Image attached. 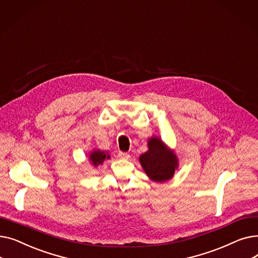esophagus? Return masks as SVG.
Wrapping results in <instances>:
<instances>
[{
    "label": "esophagus",
    "instance_id": "esophagus-1",
    "mask_svg": "<svg viewBox=\"0 0 258 258\" xmlns=\"http://www.w3.org/2000/svg\"><path fill=\"white\" fill-rule=\"evenodd\" d=\"M118 158L121 160H127L130 158V155L127 153H123V152H119L118 153Z\"/></svg>",
    "mask_w": 258,
    "mask_h": 258
}]
</instances>
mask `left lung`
Wrapping results in <instances>:
<instances>
[{
    "mask_svg": "<svg viewBox=\"0 0 258 258\" xmlns=\"http://www.w3.org/2000/svg\"><path fill=\"white\" fill-rule=\"evenodd\" d=\"M147 141V152L139 157V162L144 172L156 183H163L170 180L175 169L179 167L177 155L157 136L151 137Z\"/></svg>",
    "mask_w": 258,
    "mask_h": 258,
    "instance_id": "left-lung-1",
    "label": "left lung"
}]
</instances>
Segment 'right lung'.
Here are the masks:
<instances>
[{
  "instance_id": "1",
  "label": "right lung",
  "mask_w": 258,
  "mask_h": 258,
  "mask_svg": "<svg viewBox=\"0 0 258 258\" xmlns=\"http://www.w3.org/2000/svg\"><path fill=\"white\" fill-rule=\"evenodd\" d=\"M110 158H111V156H110V154H108V152L96 150V148L93 150L89 155V161L94 167H97L98 165H101L105 160L110 159Z\"/></svg>"
}]
</instances>
